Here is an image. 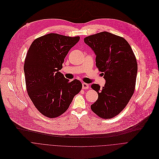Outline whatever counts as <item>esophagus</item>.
<instances>
[{"label": "esophagus", "mask_w": 159, "mask_h": 159, "mask_svg": "<svg viewBox=\"0 0 159 159\" xmlns=\"http://www.w3.org/2000/svg\"><path fill=\"white\" fill-rule=\"evenodd\" d=\"M82 88H83V89H88V88H89V84L88 83H83L82 84Z\"/></svg>", "instance_id": "esophagus-1"}]
</instances>
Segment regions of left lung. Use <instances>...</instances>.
I'll list each match as a JSON object with an SVG mask.
<instances>
[{
	"label": "left lung",
	"instance_id": "8db88e82",
	"mask_svg": "<svg viewBox=\"0 0 159 159\" xmlns=\"http://www.w3.org/2000/svg\"><path fill=\"white\" fill-rule=\"evenodd\" d=\"M96 55V66L106 80L101 88L91 87L98 98L91 105V110L101 118L108 119L118 115L134 94L137 74V62L131 46L124 38L102 32L84 39Z\"/></svg>",
	"mask_w": 159,
	"mask_h": 159
}]
</instances>
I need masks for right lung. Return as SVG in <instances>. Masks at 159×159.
Instances as JSON below:
<instances>
[{
    "mask_svg": "<svg viewBox=\"0 0 159 159\" xmlns=\"http://www.w3.org/2000/svg\"><path fill=\"white\" fill-rule=\"evenodd\" d=\"M80 39L50 33L35 39L27 51L24 66L27 91L36 108L47 117L65 113L82 88L79 80L70 81L59 72Z\"/></svg>",
    "mask_w": 159,
    "mask_h": 159,
    "instance_id": "add662e5",
    "label": "right lung"
}]
</instances>
